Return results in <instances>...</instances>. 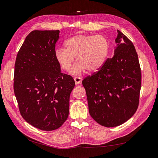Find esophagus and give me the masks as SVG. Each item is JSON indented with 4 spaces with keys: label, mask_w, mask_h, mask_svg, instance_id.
I'll return each instance as SVG.
<instances>
[{
    "label": "esophagus",
    "mask_w": 158,
    "mask_h": 158,
    "mask_svg": "<svg viewBox=\"0 0 158 158\" xmlns=\"http://www.w3.org/2000/svg\"><path fill=\"white\" fill-rule=\"evenodd\" d=\"M74 80H75V82L76 85L80 84L81 83V81H82V79H81L80 77H75Z\"/></svg>",
    "instance_id": "1"
}]
</instances>
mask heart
I'll use <instances>...</instances> for the list:
<instances>
[{"mask_svg": "<svg viewBox=\"0 0 158 158\" xmlns=\"http://www.w3.org/2000/svg\"><path fill=\"white\" fill-rule=\"evenodd\" d=\"M65 48H57L55 57L60 68L69 72L75 57L71 73L78 75L87 70H99L106 61L110 50L108 40L101 35H77L67 40Z\"/></svg>", "mask_w": 158, "mask_h": 158, "instance_id": "heart-1", "label": "heart"}]
</instances>
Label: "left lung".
Listing matches in <instances>:
<instances>
[{"instance_id": "8db88e82", "label": "left lung", "mask_w": 158, "mask_h": 158, "mask_svg": "<svg viewBox=\"0 0 158 158\" xmlns=\"http://www.w3.org/2000/svg\"><path fill=\"white\" fill-rule=\"evenodd\" d=\"M114 55L99 71L85 78L89 111L97 123L116 127L130 119L139 102L141 73L132 42L118 30Z\"/></svg>"}]
</instances>
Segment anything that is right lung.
<instances>
[{"mask_svg": "<svg viewBox=\"0 0 158 158\" xmlns=\"http://www.w3.org/2000/svg\"><path fill=\"white\" fill-rule=\"evenodd\" d=\"M59 31H33L16 58L14 92L20 114L27 123L52 131L69 116V97L75 87L71 75L60 73L55 57Z\"/></svg>", "mask_w": 158, "mask_h": 158, "instance_id": "1", "label": "right lung"}]
</instances>
